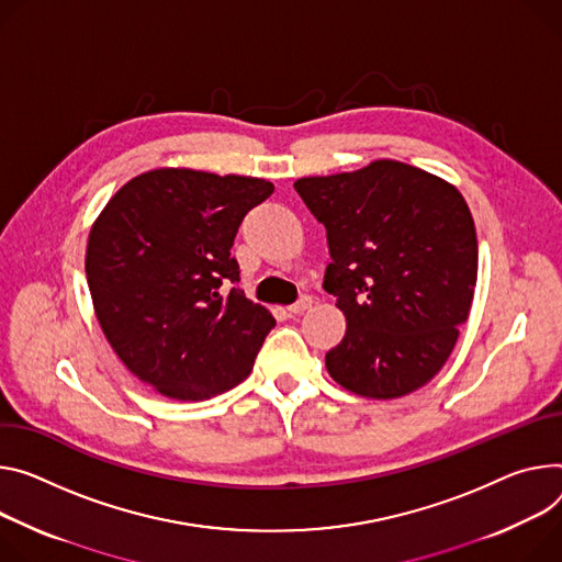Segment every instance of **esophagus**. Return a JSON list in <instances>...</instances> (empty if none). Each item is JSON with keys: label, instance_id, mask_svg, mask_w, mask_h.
Here are the masks:
<instances>
[{"label": "esophagus", "instance_id": "obj_1", "mask_svg": "<svg viewBox=\"0 0 562 562\" xmlns=\"http://www.w3.org/2000/svg\"><path fill=\"white\" fill-rule=\"evenodd\" d=\"M312 307V297L310 295H302L297 302H293L291 304V307H289V314L291 316H295V314H304V312H307Z\"/></svg>", "mask_w": 562, "mask_h": 562}]
</instances>
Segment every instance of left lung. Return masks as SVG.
I'll list each match as a JSON object with an SVG mask.
<instances>
[{"instance_id":"1","label":"left lung","mask_w":562,"mask_h":562,"mask_svg":"<svg viewBox=\"0 0 562 562\" xmlns=\"http://www.w3.org/2000/svg\"><path fill=\"white\" fill-rule=\"evenodd\" d=\"M293 188L327 228L323 286L347 321L327 372L368 398L419 390L448 361L473 304L477 235L462 192L392 159Z\"/></svg>"}]
</instances>
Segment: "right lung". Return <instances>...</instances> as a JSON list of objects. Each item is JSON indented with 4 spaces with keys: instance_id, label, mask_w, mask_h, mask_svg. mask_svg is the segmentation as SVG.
Here are the masks:
<instances>
[{
    "instance_id": "add662e5",
    "label": "right lung",
    "mask_w": 562,
    "mask_h": 562,
    "mask_svg": "<svg viewBox=\"0 0 562 562\" xmlns=\"http://www.w3.org/2000/svg\"><path fill=\"white\" fill-rule=\"evenodd\" d=\"M273 194L255 177L159 168L98 215L85 271L95 318L125 368L159 394L203 401L241 383L276 318L241 289L231 255L246 213Z\"/></svg>"
}]
</instances>
